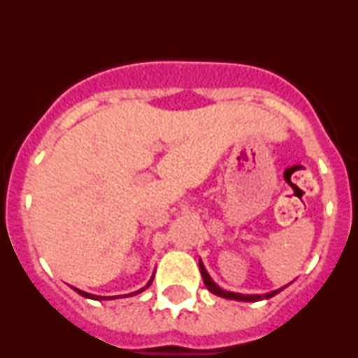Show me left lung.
Masks as SVG:
<instances>
[{
	"mask_svg": "<svg viewBox=\"0 0 358 358\" xmlns=\"http://www.w3.org/2000/svg\"><path fill=\"white\" fill-rule=\"evenodd\" d=\"M199 267H201V274H202V280H204V285H206V289L210 290V292H213L215 296H220V297H226V299H236V301H260V299H268V297L276 296L278 292H281V290L285 289V287H281V289L278 290H273V292L268 294H238V292H229V290H224L220 289V287L215 283L213 280H211V276L208 274L206 267H204V264L202 262H199Z\"/></svg>",
	"mask_w": 358,
	"mask_h": 358,
	"instance_id": "left-lung-1",
	"label": "left lung"
}]
</instances>
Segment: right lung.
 <instances>
[{
    "label": "right lung",
    "mask_w": 358,
    "mask_h": 358,
    "mask_svg": "<svg viewBox=\"0 0 358 358\" xmlns=\"http://www.w3.org/2000/svg\"><path fill=\"white\" fill-rule=\"evenodd\" d=\"M150 283H152V280L148 281V283H147V285L143 287V289L136 290V292H132V294H127V296H136V294L143 292L145 289H148V287H150ZM75 290H77V292L80 294V296H84V297H90V299H113V297H100V296H93V294H87V292H84V290H78V289H75Z\"/></svg>",
    "instance_id": "add662e5"
}]
</instances>
